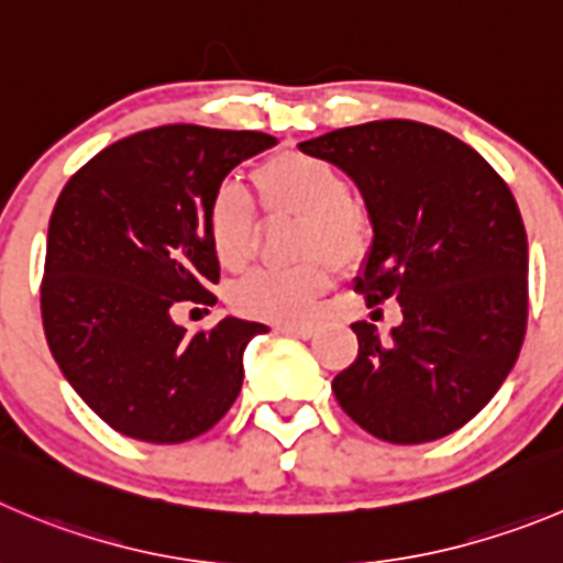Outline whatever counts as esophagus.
Instances as JSON below:
<instances>
[{
	"label": "esophagus",
	"instance_id": "esophagus-1",
	"mask_svg": "<svg viewBox=\"0 0 563 563\" xmlns=\"http://www.w3.org/2000/svg\"><path fill=\"white\" fill-rule=\"evenodd\" d=\"M277 330L286 335H297V339H311V335H317L313 324H277Z\"/></svg>",
	"mask_w": 563,
	"mask_h": 563
}]
</instances>
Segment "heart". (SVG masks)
Listing matches in <instances>:
<instances>
[{"label":"heart","mask_w":563,"mask_h":563,"mask_svg":"<svg viewBox=\"0 0 563 563\" xmlns=\"http://www.w3.org/2000/svg\"><path fill=\"white\" fill-rule=\"evenodd\" d=\"M261 208L302 219L299 255L306 264L294 269H257L230 291L239 313L269 322H299L311 317L319 297L333 286L339 269H355L369 255L372 222L353 202L350 180L324 157L286 150L252 169ZM205 233L219 266L244 269L255 255L257 213L252 199L235 183L213 188L205 205Z\"/></svg>","instance_id":"1"}]
</instances>
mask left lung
I'll return each instance as SVG.
<instances>
[{"label": "left lung", "mask_w": 563, "mask_h": 563, "mask_svg": "<svg viewBox=\"0 0 563 563\" xmlns=\"http://www.w3.org/2000/svg\"><path fill=\"white\" fill-rule=\"evenodd\" d=\"M353 177L372 252L355 291L397 299L380 339L355 322L358 358L333 377L344 413L391 444L464 428L497 394L528 328V235L517 199L470 144L411 119L355 124L302 141Z\"/></svg>", "instance_id": "obj_1"}]
</instances>
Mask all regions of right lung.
<instances>
[{"instance_id": "obj_1", "label": "right lung", "mask_w": 563, "mask_h": 563, "mask_svg": "<svg viewBox=\"0 0 563 563\" xmlns=\"http://www.w3.org/2000/svg\"><path fill=\"white\" fill-rule=\"evenodd\" d=\"M272 144L255 130L163 124L104 146L63 186L46 235L44 333L66 380L122 435L191 441L239 397L241 353L264 324L228 317L188 335L172 311L217 302L205 205Z\"/></svg>"}]
</instances>
